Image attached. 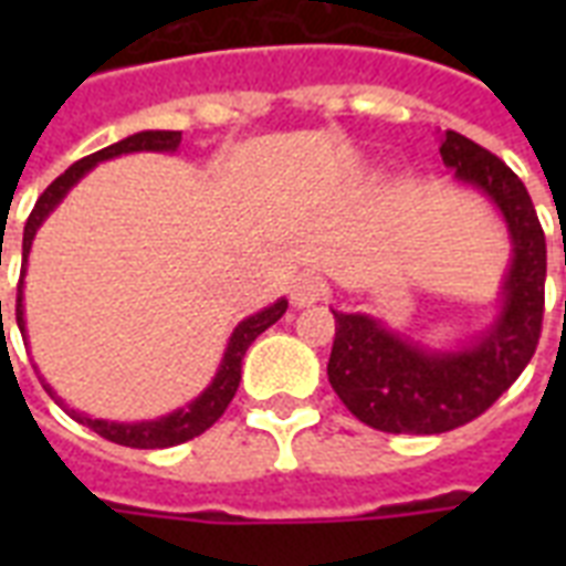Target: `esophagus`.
I'll return each instance as SVG.
<instances>
[{
  "label": "esophagus",
  "instance_id": "obj_1",
  "mask_svg": "<svg viewBox=\"0 0 566 566\" xmlns=\"http://www.w3.org/2000/svg\"><path fill=\"white\" fill-rule=\"evenodd\" d=\"M323 284L317 279H311V275H300L296 282L291 284V302L293 308H311V305H317L323 300Z\"/></svg>",
  "mask_w": 566,
  "mask_h": 566
}]
</instances>
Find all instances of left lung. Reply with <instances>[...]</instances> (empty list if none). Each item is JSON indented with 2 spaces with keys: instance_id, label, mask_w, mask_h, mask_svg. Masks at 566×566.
I'll use <instances>...</instances> for the list:
<instances>
[{
  "instance_id": "obj_1",
  "label": "left lung",
  "mask_w": 566,
  "mask_h": 566,
  "mask_svg": "<svg viewBox=\"0 0 566 566\" xmlns=\"http://www.w3.org/2000/svg\"><path fill=\"white\" fill-rule=\"evenodd\" d=\"M440 158L455 181L482 190L509 226L511 266L500 314L482 335L431 349L370 314H335L328 381L361 422L390 434H440L484 413L535 355L544 323L546 238L526 185L505 161L447 132Z\"/></svg>"
}]
</instances>
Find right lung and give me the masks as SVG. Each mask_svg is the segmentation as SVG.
Segmentation results:
<instances>
[{
	"label": "right lung",
	"instance_id": "obj_1",
	"mask_svg": "<svg viewBox=\"0 0 566 566\" xmlns=\"http://www.w3.org/2000/svg\"><path fill=\"white\" fill-rule=\"evenodd\" d=\"M181 144V132H137V135H128L126 140L119 144H111L99 153L87 155L82 161H75L70 170H64L57 176L43 196L34 205V211L29 213L25 220V231H22V275H25V264H29V252H31V240L38 234V229L43 226L49 213L55 211L57 205L64 202V196L78 185V181L87 176V172L102 161H111V158H119V155H132V153H176ZM22 275H20V287H17V326H20L22 337H25V311H22ZM2 305V302H0ZM287 311V300H275L273 305H266L252 317L240 319L238 328L231 332L229 344H226V353H222V361L217 367V376L211 378V385L205 387L202 394L190 399L185 408H176L167 417H158V420H140V422H111V420H93L87 413L75 411L70 405L61 399V396L52 390V387L43 381L46 394L55 399L61 408H64L73 420H78L82 426L93 429L96 434H102L111 443H119V447H132V449H167V447H179L185 440H193L196 434H202L205 429H211L213 422L220 420L222 411L229 408V402L238 394L240 385V364H243V355L252 346L261 332L273 326L275 319H282V314Z\"/></svg>",
	"mask_w": 566,
	"mask_h": 566
}]
</instances>
